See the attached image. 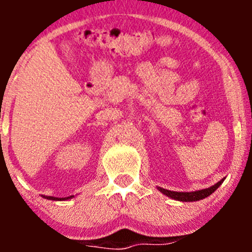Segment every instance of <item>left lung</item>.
<instances>
[{
  "instance_id": "1",
  "label": "left lung",
  "mask_w": 252,
  "mask_h": 252,
  "mask_svg": "<svg viewBox=\"0 0 252 252\" xmlns=\"http://www.w3.org/2000/svg\"><path fill=\"white\" fill-rule=\"evenodd\" d=\"M222 183H223V179H222L221 182L216 183L215 186L209 187V188H206V189H201V190H197V192H173V190H168V189H164V188H159V190L161 193H164L165 195H168V197L175 199V201L194 202V201H199V199H203V198L212 194V193L215 192L216 189L221 186Z\"/></svg>"
}]
</instances>
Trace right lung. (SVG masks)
I'll return each mask as SVG.
<instances>
[{"label": "right lung", "mask_w": 252, "mask_h": 252, "mask_svg": "<svg viewBox=\"0 0 252 252\" xmlns=\"http://www.w3.org/2000/svg\"><path fill=\"white\" fill-rule=\"evenodd\" d=\"M48 198V199H58V198H55V197H46ZM68 198H70V197H66V199H68Z\"/></svg>", "instance_id": "right-lung-1"}]
</instances>
